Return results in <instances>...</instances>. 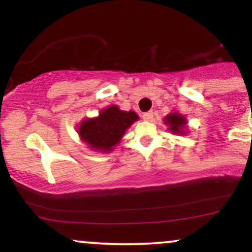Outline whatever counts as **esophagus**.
<instances>
[{
  "label": "esophagus",
  "mask_w": 252,
  "mask_h": 252,
  "mask_svg": "<svg viewBox=\"0 0 252 252\" xmlns=\"http://www.w3.org/2000/svg\"><path fill=\"white\" fill-rule=\"evenodd\" d=\"M142 117H143L144 121H152L153 117H154V114H153L152 111L144 112V114L142 115Z\"/></svg>",
  "instance_id": "esophagus-1"
}]
</instances>
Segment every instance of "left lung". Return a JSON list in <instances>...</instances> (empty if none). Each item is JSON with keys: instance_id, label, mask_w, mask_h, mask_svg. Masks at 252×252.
<instances>
[{"instance_id": "obj_1", "label": "left lung", "mask_w": 252, "mask_h": 252, "mask_svg": "<svg viewBox=\"0 0 252 252\" xmlns=\"http://www.w3.org/2000/svg\"><path fill=\"white\" fill-rule=\"evenodd\" d=\"M163 122L168 126V130L174 135H186L189 132L187 120L180 112L173 111L163 118Z\"/></svg>"}]
</instances>
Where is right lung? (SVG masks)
Returning <instances> with one entry per match:
<instances>
[{"label":"right lung","mask_w":252,"mask_h":252,"mask_svg":"<svg viewBox=\"0 0 252 252\" xmlns=\"http://www.w3.org/2000/svg\"><path fill=\"white\" fill-rule=\"evenodd\" d=\"M137 120V114L132 110L123 111L117 105H109L100 110L97 117L83 120L77 132L90 149L110 153L121 142L126 129Z\"/></svg>","instance_id":"right-lung-1"}]
</instances>
